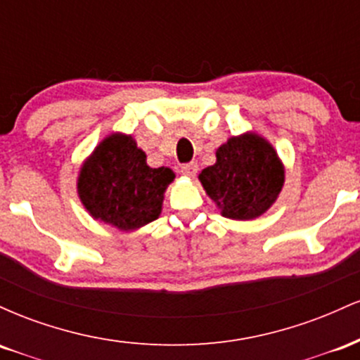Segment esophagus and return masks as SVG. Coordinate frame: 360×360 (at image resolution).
<instances>
[{
    "label": "esophagus",
    "instance_id": "34e87169",
    "mask_svg": "<svg viewBox=\"0 0 360 360\" xmlns=\"http://www.w3.org/2000/svg\"><path fill=\"white\" fill-rule=\"evenodd\" d=\"M181 172H183L184 176L194 177V176H196V172H198V164L196 162L183 164V166H181Z\"/></svg>",
    "mask_w": 360,
    "mask_h": 360
}]
</instances>
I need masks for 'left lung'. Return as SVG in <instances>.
Here are the masks:
<instances>
[{
  "instance_id": "obj_1",
  "label": "left lung",
  "mask_w": 360,
  "mask_h": 360,
  "mask_svg": "<svg viewBox=\"0 0 360 360\" xmlns=\"http://www.w3.org/2000/svg\"><path fill=\"white\" fill-rule=\"evenodd\" d=\"M200 181L221 214L252 220L269 210L283 188L278 154L257 135L232 137L217 150V164L203 169Z\"/></svg>"
}]
</instances>
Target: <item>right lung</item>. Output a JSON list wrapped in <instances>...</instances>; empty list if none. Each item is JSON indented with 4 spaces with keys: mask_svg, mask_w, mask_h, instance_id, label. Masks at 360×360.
Instances as JSON below:
<instances>
[{
    "mask_svg": "<svg viewBox=\"0 0 360 360\" xmlns=\"http://www.w3.org/2000/svg\"><path fill=\"white\" fill-rule=\"evenodd\" d=\"M131 137L110 135L81 169L79 196L96 220L120 230L154 221L162 208L164 191L174 179L167 167L152 169Z\"/></svg>",
    "mask_w": 360,
    "mask_h": 360,
    "instance_id": "1",
    "label": "right lung"
}]
</instances>
